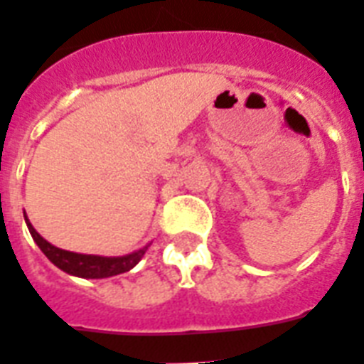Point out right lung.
<instances>
[{"label": "right lung", "instance_id": "right-lung-1", "mask_svg": "<svg viewBox=\"0 0 364 364\" xmlns=\"http://www.w3.org/2000/svg\"><path fill=\"white\" fill-rule=\"evenodd\" d=\"M26 224H28V230L31 233L35 243L38 245V249L43 250L44 256L55 265L61 271L69 274H75L80 279H108V277H114V274H121L131 271L146 254L147 247L136 250L132 254H127V256H114V258H108V256H95V254H78L70 252V250H63L54 247L52 243H48L46 239L38 235L37 230L31 226L29 218L26 217Z\"/></svg>", "mask_w": 364, "mask_h": 364}]
</instances>
